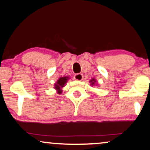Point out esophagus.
Wrapping results in <instances>:
<instances>
[{
	"mask_svg": "<svg viewBox=\"0 0 150 150\" xmlns=\"http://www.w3.org/2000/svg\"><path fill=\"white\" fill-rule=\"evenodd\" d=\"M74 79L77 81H81L83 79V75L81 73L75 74V76H74Z\"/></svg>",
	"mask_w": 150,
	"mask_h": 150,
	"instance_id": "1",
	"label": "esophagus"
}]
</instances>
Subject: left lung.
Listing matches in <instances>:
<instances>
[{
  "instance_id": "1",
  "label": "left lung",
  "mask_w": 150,
  "mask_h": 150,
  "mask_svg": "<svg viewBox=\"0 0 150 150\" xmlns=\"http://www.w3.org/2000/svg\"><path fill=\"white\" fill-rule=\"evenodd\" d=\"M89 82H90V85H91V86H97V85H98L97 80H96L95 78H92L91 80L89 81Z\"/></svg>"
}]
</instances>
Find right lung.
Masks as SVG:
<instances>
[{"instance_id": "right-lung-1", "label": "right lung", "mask_w": 150, "mask_h": 150, "mask_svg": "<svg viewBox=\"0 0 150 150\" xmlns=\"http://www.w3.org/2000/svg\"><path fill=\"white\" fill-rule=\"evenodd\" d=\"M69 79H70L69 77L64 76V77H59V78L57 79V81L54 84V88L56 90L57 93L61 94L62 93L63 87L65 86L66 83H67V81Z\"/></svg>"}]
</instances>
